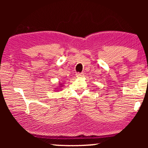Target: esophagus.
I'll return each instance as SVG.
<instances>
[{
  "instance_id": "34e87169",
  "label": "esophagus",
  "mask_w": 148,
  "mask_h": 148,
  "mask_svg": "<svg viewBox=\"0 0 148 148\" xmlns=\"http://www.w3.org/2000/svg\"><path fill=\"white\" fill-rule=\"evenodd\" d=\"M83 76H84V73H76V77H81Z\"/></svg>"
}]
</instances>
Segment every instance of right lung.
<instances>
[{"mask_svg":"<svg viewBox=\"0 0 148 148\" xmlns=\"http://www.w3.org/2000/svg\"><path fill=\"white\" fill-rule=\"evenodd\" d=\"M62 86H63V84H62V83H59V86H58V88H55V90H56L57 91L60 90L62 89Z\"/></svg>","mask_w":148,"mask_h":148,"instance_id":"obj_1","label":"right lung"}]
</instances>
